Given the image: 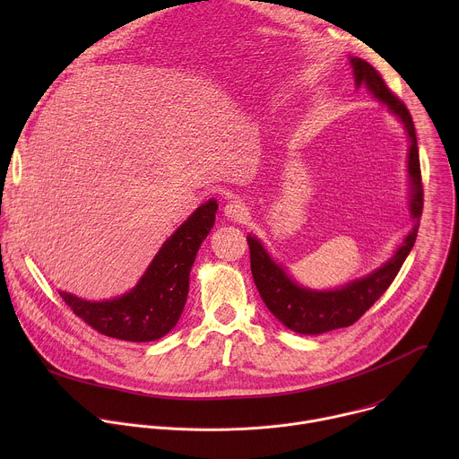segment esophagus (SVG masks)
I'll return each instance as SVG.
<instances>
[{
	"mask_svg": "<svg viewBox=\"0 0 459 459\" xmlns=\"http://www.w3.org/2000/svg\"><path fill=\"white\" fill-rule=\"evenodd\" d=\"M223 211H225V216H227L229 220H232V221H241V220H245V216L248 214V209H247L245 202H241V200H232V202H229Z\"/></svg>",
	"mask_w": 459,
	"mask_h": 459,
	"instance_id": "obj_1",
	"label": "esophagus"
}]
</instances>
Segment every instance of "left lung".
<instances>
[{"label":"left lung","mask_w":459,"mask_h":459,"mask_svg":"<svg viewBox=\"0 0 459 459\" xmlns=\"http://www.w3.org/2000/svg\"><path fill=\"white\" fill-rule=\"evenodd\" d=\"M352 69L356 85H367L368 91L388 105V108L398 114L405 123L407 133L411 138L409 151V172L412 179V194H411V212L414 218V229L405 238L403 245L398 248L396 255L386 264L374 271L370 276L363 280H356L338 290L329 292H314L298 287L285 271L276 265V261L261 247V243L248 236V250H250V269L254 283L259 290L261 299L265 301L267 308L285 325L290 331L299 334H323L334 329L354 325L390 287L398 276L403 261L407 259L414 241L418 238L420 218L423 212V183H421V167H420V152L414 121L405 107V103L392 92L381 74L361 57H352Z\"/></svg>","instance_id":"1"}]
</instances>
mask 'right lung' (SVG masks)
<instances>
[{"label":"right lung","mask_w":459,"mask_h":459,"mask_svg":"<svg viewBox=\"0 0 459 459\" xmlns=\"http://www.w3.org/2000/svg\"><path fill=\"white\" fill-rule=\"evenodd\" d=\"M216 211V202H207L195 211L165 241L145 276L128 294L92 303L59 292L63 301L103 336L125 342H152L165 336L183 312L190 267L214 225Z\"/></svg>","instance_id":"1"}]
</instances>
